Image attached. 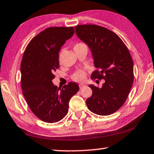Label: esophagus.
Listing matches in <instances>:
<instances>
[{"instance_id":"34e87169","label":"esophagus","mask_w":154,"mask_h":154,"mask_svg":"<svg viewBox=\"0 0 154 154\" xmlns=\"http://www.w3.org/2000/svg\"><path fill=\"white\" fill-rule=\"evenodd\" d=\"M79 88L82 89V88H83L84 87L86 86V85H85L84 84H79Z\"/></svg>"}]
</instances>
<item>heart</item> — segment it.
<instances>
[{
  "label": "heart",
  "instance_id": "1",
  "mask_svg": "<svg viewBox=\"0 0 154 154\" xmlns=\"http://www.w3.org/2000/svg\"><path fill=\"white\" fill-rule=\"evenodd\" d=\"M84 45H85L83 44V43H77V44H75V45L74 46V48H79V47L84 46ZM62 51L61 52H61H62ZM86 73L84 70H79L77 71V72H75L74 75H72L73 79L75 80V81H77V82H83L85 79H86Z\"/></svg>",
  "mask_w": 154,
  "mask_h": 154
}]
</instances>
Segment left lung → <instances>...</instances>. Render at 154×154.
I'll return each mask as SVG.
<instances>
[{
    "instance_id": "obj_1",
    "label": "left lung",
    "mask_w": 154,
    "mask_h": 154,
    "mask_svg": "<svg viewBox=\"0 0 154 154\" xmlns=\"http://www.w3.org/2000/svg\"><path fill=\"white\" fill-rule=\"evenodd\" d=\"M80 40L90 48L94 66L91 79H102V88L89 85L93 94L86 100L88 109L100 116H109L122 106L134 82V63L128 48L116 33L97 25L75 26Z\"/></svg>"
}]
</instances>
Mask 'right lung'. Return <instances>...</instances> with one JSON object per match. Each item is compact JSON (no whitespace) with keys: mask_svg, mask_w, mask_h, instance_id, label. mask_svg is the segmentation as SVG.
I'll use <instances>...</instances> for the list:
<instances>
[{"mask_svg":"<svg viewBox=\"0 0 154 154\" xmlns=\"http://www.w3.org/2000/svg\"><path fill=\"white\" fill-rule=\"evenodd\" d=\"M74 33L73 27H48L31 40L23 56V94L32 113L45 122L62 120L68 112L71 97L79 90L74 82L61 89L52 83L53 73L59 67V50Z\"/></svg>","mask_w":154,"mask_h":154,"instance_id":"right-lung-1","label":"right lung"}]
</instances>
